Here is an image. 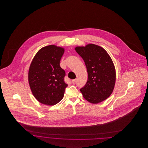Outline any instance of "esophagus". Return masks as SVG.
I'll use <instances>...</instances> for the list:
<instances>
[{"mask_svg":"<svg viewBox=\"0 0 148 148\" xmlns=\"http://www.w3.org/2000/svg\"><path fill=\"white\" fill-rule=\"evenodd\" d=\"M76 82H77V79H75L72 80V83H73V84H75L76 83Z\"/></svg>","mask_w":148,"mask_h":148,"instance_id":"obj_1","label":"esophagus"}]
</instances>
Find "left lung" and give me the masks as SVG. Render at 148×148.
<instances>
[{"label":"left lung","mask_w":148,"mask_h":148,"mask_svg":"<svg viewBox=\"0 0 148 148\" xmlns=\"http://www.w3.org/2000/svg\"><path fill=\"white\" fill-rule=\"evenodd\" d=\"M84 61L88 79L80 89L83 97L92 104H98L108 98L112 93L116 80L113 61L102 47L89 44L75 48Z\"/></svg>","instance_id":"obj_1"}]
</instances>
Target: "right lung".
I'll return each mask as SVG.
<instances>
[{"label":"right lung","mask_w":148,"mask_h":148,"mask_svg":"<svg viewBox=\"0 0 148 148\" xmlns=\"http://www.w3.org/2000/svg\"><path fill=\"white\" fill-rule=\"evenodd\" d=\"M63 48L54 45L39 50L30 64L29 86L34 97L42 104L54 106L63 98L68 84L64 82L65 72L60 66Z\"/></svg>","instance_id":"add662e5"}]
</instances>
